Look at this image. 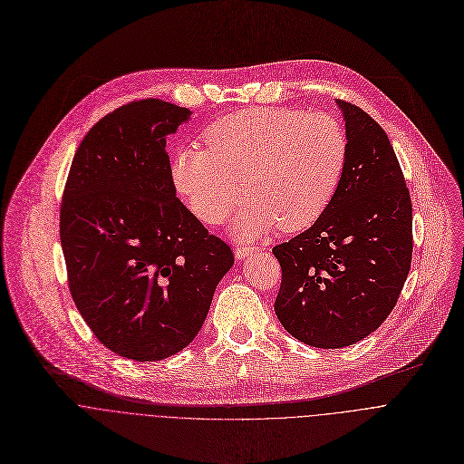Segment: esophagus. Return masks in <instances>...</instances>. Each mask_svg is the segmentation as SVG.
I'll return each instance as SVG.
<instances>
[{"instance_id":"obj_1","label":"esophagus","mask_w":464,"mask_h":464,"mask_svg":"<svg viewBox=\"0 0 464 464\" xmlns=\"http://www.w3.org/2000/svg\"><path fill=\"white\" fill-rule=\"evenodd\" d=\"M253 251H256V247H251V246H237V247H235V256H237L238 260H242V258L249 256Z\"/></svg>"}]
</instances>
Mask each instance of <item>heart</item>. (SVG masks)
I'll return each mask as SVG.
<instances>
[{
	"instance_id": "obj_1",
	"label": "heart",
	"mask_w": 464,
	"mask_h": 464,
	"mask_svg": "<svg viewBox=\"0 0 464 464\" xmlns=\"http://www.w3.org/2000/svg\"><path fill=\"white\" fill-rule=\"evenodd\" d=\"M204 149H182L173 180L191 211L222 224L242 193L233 222L237 237L264 235L276 224L296 231L330 206L348 160L343 125L324 112L253 107L211 123Z\"/></svg>"
}]
</instances>
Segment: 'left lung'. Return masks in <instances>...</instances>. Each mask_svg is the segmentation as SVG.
<instances>
[{"label": "left lung", "instance_id": "8db88e82", "mask_svg": "<svg viewBox=\"0 0 464 464\" xmlns=\"http://www.w3.org/2000/svg\"><path fill=\"white\" fill-rule=\"evenodd\" d=\"M337 103L348 138L341 184L310 229L273 247L280 324L324 350L355 344L386 321L413 249L410 191L386 132L361 107Z\"/></svg>", "mask_w": 464, "mask_h": 464}]
</instances>
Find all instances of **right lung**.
I'll return each instance as SVG.
<instances>
[{
    "mask_svg": "<svg viewBox=\"0 0 464 464\" xmlns=\"http://www.w3.org/2000/svg\"><path fill=\"white\" fill-rule=\"evenodd\" d=\"M189 116L159 98L105 114L82 140L63 189L72 300L105 348L138 362L168 359L197 337L235 262L177 198L166 138Z\"/></svg>",
    "mask_w": 464,
    "mask_h": 464,
    "instance_id": "1",
    "label": "right lung"
}]
</instances>
